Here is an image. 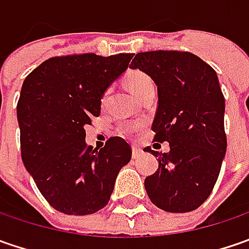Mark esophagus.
<instances>
[{"label":"esophagus","mask_w":249,"mask_h":249,"mask_svg":"<svg viewBox=\"0 0 249 249\" xmlns=\"http://www.w3.org/2000/svg\"><path fill=\"white\" fill-rule=\"evenodd\" d=\"M140 155H141V148H139V147H133V158H140Z\"/></svg>","instance_id":"34e87169"}]
</instances>
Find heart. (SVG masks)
Returning a JSON list of instances; mask_svg holds the SVG:
<instances>
[{
  "label": "heart",
  "mask_w": 249,
  "mask_h": 249,
  "mask_svg": "<svg viewBox=\"0 0 249 249\" xmlns=\"http://www.w3.org/2000/svg\"><path fill=\"white\" fill-rule=\"evenodd\" d=\"M126 84H127V89L130 90V92L136 97V98H139L140 95H142L144 92H147L151 89H154V82H152V79L149 77L148 74H145L144 72H140V71H133V72H130L127 74V77H126ZM136 127H133V126H130V127H126L124 131H127V133H131V131H134Z\"/></svg>",
  "instance_id": "1"
}]
</instances>
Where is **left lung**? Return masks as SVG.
Returning <instances> with one entry per match:
<instances>
[{
  "label": "left lung",
  "instance_id": "obj_1",
  "mask_svg": "<svg viewBox=\"0 0 249 249\" xmlns=\"http://www.w3.org/2000/svg\"><path fill=\"white\" fill-rule=\"evenodd\" d=\"M130 69H139L158 87L152 130L155 141L169 142L159 154L157 173L144 186L152 204L175 213L205 202L225 159V98L216 72L191 53H139Z\"/></svg>",
  "mask_w": 249,
  "mask_h": 249
}]
</instances>
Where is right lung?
I'll list each match as a JSON object with an SVG mask.
<instances>
[{
	"label": "right lung",
	"instance_id": "1",
	"mask_svg": "<svg viewBox=\"0 0 249 249\" xmlns=\"http://www.w3.org/2000/svg\"><path fill=\"white\" fill-rule=\"evenodd\" d=\"M133 53L50 58L24 79L16 107L22 160L40 193L65 215H91L108 204L131 147L112 137L104 148L86 142L87 124Z\"/></svg>",
	"mask_w": 249,
	"mask_h": 249
}]
</instances>
